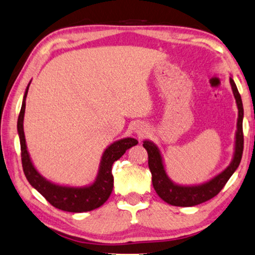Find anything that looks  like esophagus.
I'll use <instances>...</instances> for the list:
<instances>
[{
  "label": "esophagus",
  "instance_id": "34e87169",
  "mask_svg": "<svg viewBox=\"0 0 255 255\" xmlns=\"http://www.w3.org/2000/svg\"><path fill=\"white\" fill-rule=\"evenodd\" d=\"M134 131H135L136 134L138 135L139 137H143L145 134H146L147 128H146V126H145L144 124L138 123V124H136L135 126H134Z\"/></svg>",
  "mask_w": 255,
  "mask_h": 255
}]
</instances>
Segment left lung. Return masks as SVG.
Instances as JSON below:
<instances>
[{"label":"left lung","mask_w":255,"mask_h":255,"mask_svg":"<svg viewBox=\"0 0 255 255\" xmlns=\"http://www.w3.org/2000/svg\"><path fill=\"white\" fill-rule=\"evenodd\" d=\"M230 86H232L234 98L236 100L238 109L237 129L235 134V146H234V155L232 162L225 170L213 177L205 183L199 185H179L176 184L169 178L164 168L163 157L161 154L160 148L151 140H144L143 146L148 154V168L152 173V183L155 192L161 199L168 204L175 207H194L201 204L215 197L219 193L226 183L229 180L233 173L236 171L241 163L242 155H243L244 137H243V118L244 109L240 93L234 79L229 78Z\"/></svg>","instance_id":"left-lung-1"}]
</instances>
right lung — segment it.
<instances>
[{
    "instance_id": "1",
    "label": "right lung",
    "mask_w": 255,
    "mask_h": 255,
    "mask_svg": "<svg viewBox=\"0 0 255 255\" xmlns=\"http://www.w3.org/2000/svg\"><path fill=\"white\" fill-rule=\"evenodd\" d=\"M29 84L23 95L21 110L18 117V135L21 147V161L22 169L29 184L36 191L39 192L45 199L53 205L54 208L67 212H87L100 208L106 203L113 188L112 164L115 161L120 159L128 148L137 145V139L131 137L116 140L104 149L100 161L99 172L95 180L92 184L75 187V186H66L55 184L47 180L35 168L33 161L30 159L29 152L27 149L25 132H23V118H25L26 98Z\"/></svg>"
}]
</instances>
